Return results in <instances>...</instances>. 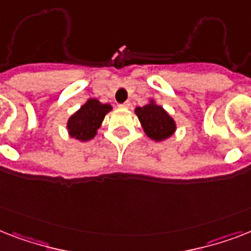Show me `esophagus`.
<instances>
[{
    "label": "esophagus",
    "instance_id": "34e87169",
    "mask_svg": "<svg viewBox=\"0 0 251 251\" xmlns=\"http://www.w3.org/2000/svg\"><path fill=\"white\" fill-rule=\"evenodd\" d=\"M120 108H129L130 106V102L129 101H126V102H124V104H120Z\"/></svg>",
    "mask_w": 251,
    "mask_h": 251
}]
</instances>
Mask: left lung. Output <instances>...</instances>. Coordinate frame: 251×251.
<instances>
[{"label":"left lung","instance_id":"8db88e82","mask_svg":"<svg viewBox=\"0 0 251 251\" xmlns=\"http://www.w3.org/2000/svg\"><path fill=\"white\" fill-rule=\"evenodd\" d=\"M145 133L153 141H163L175 133L176 124L173 118L163 109V106L150 102L135 109Z\"/></svg>","mask_w":251,"mask_h":251}]
</instances>
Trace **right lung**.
Here are the masks:
<instances>
[{"instance_id": "obj_1", "label": "right lung", "mask_w": 251, "mask_h": 251, "mask_svg": "<svg viewBox=\"0 0 251 251\" xmlns=\"http://www.w3.org/2000/svg\"><path fill=\"white\" fill-rule=\"evenodd\" d=\"M110 109L112 106L109 104H101L96 99H90L76 113L69 118L68 130L70 135L83 142L92 139Z\"/></svg>"}]
</instances>
